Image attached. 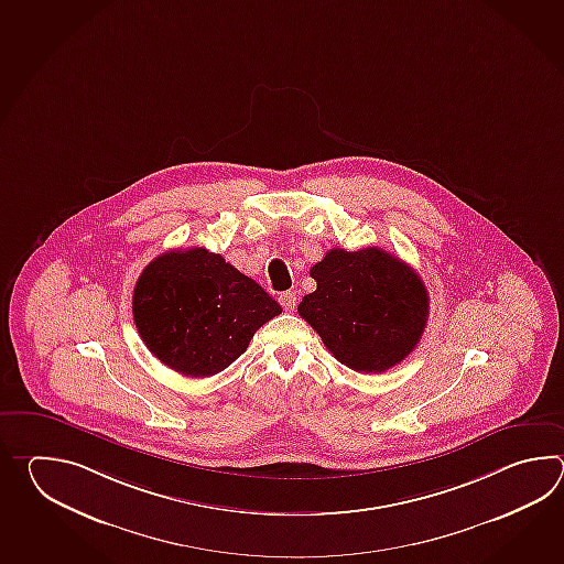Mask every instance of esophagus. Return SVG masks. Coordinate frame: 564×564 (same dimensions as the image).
I'll return each mask as SVG.
<instances>
[{"label":"esophagus","instance_id":"esophagus-1","mask_svg":"<svg viewBox=\"0 0 564 564\" xmlns=\"http://www.w3.org/2000/svg\"><path fill=\"white\" fill-rule=\"evenodd\" d=\"M280 304L286 308V311H294L296 308V300H299V296H296V292H292V290H288V292H284V294H280Z\"/></svg>","mask_w":564,"mask_h":564}]
</instances>
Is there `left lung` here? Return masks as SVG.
<instances>
[{"label": "left lung", "instance_id": "1", "mask_svg": "<svg viewBox=\"0 0 564 564\" xmlns=\"http://www.w3.org/2000/svg\"><path fill=\"white\" fill-rule=\"evenodd\" d=\"M311 276L316 290L302 299L299 314L348 369L387 371L420 345L427 288L397 256L381 248H333L312 265Z\"/></svg>", "mask_w": 564, "mask_h": 564}]
</instances>
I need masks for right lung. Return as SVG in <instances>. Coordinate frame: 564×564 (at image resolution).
<instances>
[{
	"label": "right lung",
	"mask_w": 564,
	"mask_h": 564,
	"mask_svg": "<svg viewBox=\"0 0 564 564\" xmlns=\"http://www.w3.org/2000/svg\"><path fill=\"white\" fill-rule=\"evenodd\" d=\"M276 300L219 253H161L137 280L132 318L147 348L185 377H209L246 352Z\"/></svg>",
	"instance_id": "obj_1"
}]
</instances>
